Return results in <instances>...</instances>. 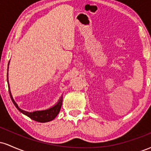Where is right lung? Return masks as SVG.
I'll return each mask as SVG.
<instances>
[{"label": "right lung", "mask_w": 151, "mask_h": 151, "mask_svg": "<svg viewBox=\"0 0 151 151\" xmlns=\"http://www.w3.org/2000/svg\"><path fill=\"white\" fill-rule=\"evenodd\" d=\"M8 89H9V93L10 96V99H11L13 103L14 104L15 107H16V108L19 110V111H20L21 113L25 114L26 116H27L30 118V119H32V120L37 121V122L45 123V122H48V121H52L53 119L58 116V114H59V112H60V109H61V106L62 104V99H63L62 96L60 97V100H59L58 103L54 106L51 107V108L46 109V110H42V111H35L33 112L25 111L22 110V109L19 108L18 104L15 103L14 99H13V96H12L11 92H10L9 85H8Z\"/></svg>", "instance_id": "add662e5"}]
</instances>
